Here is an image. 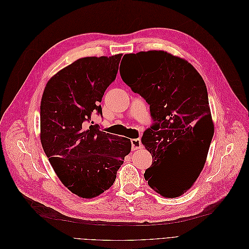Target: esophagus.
<instances>
[{"label": "esophagus", "mask_w": 249, "mask_h": 249, "mask_svg": "<svg viewBox=\"0 0 249 249\" xmlns=\"http://www.w3.org/2000/svg\"><path fill=\"white\" fill-rule=\"evenodd\" d=\"M131 143H132V149L134 151L138 150V149H140L142 147V142H141L140 139H133L131 141Z\"/></svg>", "instance_id": "1"}]
</instances>
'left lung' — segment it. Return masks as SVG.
I'll list each match as a JSON object with an SVG mask.
<instances>
[{"label": "left lung", "mask_w": 249, "mask_h": 249, "mask_svg": "<svg viewBox=\"0 0 249 249\" xmlns=\"http://www.w3.org/2000/svg\"><path fill=\"white\" fill-rule=\"evenodd\" d=\"M123 58L128 68L121 77L150 105L153 120L142 137L153 158L145 179L162 196H180L202 172L214 135L205 82L192 64L163 51Z\"/></svg>", "instance_id": "left-lung-1"}]
</instances>
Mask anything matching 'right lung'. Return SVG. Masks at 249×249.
Returning a JSON list of instances; mask_svg holds the SVG:
<instances>
[{"mask_svg": "<svg viewBox=\"0 0 249 249\" xmlns=\"http://www.w3.org/2000/svg\"><path fill=\"white\" fill-rule=\"evenodd\" d=\"M122 55L79 58L51 78L43 91L42 148L63 184L83 198L113 184L132 149L131 140L106 134L91 122L94 113L102 116L99 102L116 78Z\"/></svg>", "mask_w": 249, "mask_h": 249, "instance_id": "right-lung-1", "label": "right lung"}]
</instances>
